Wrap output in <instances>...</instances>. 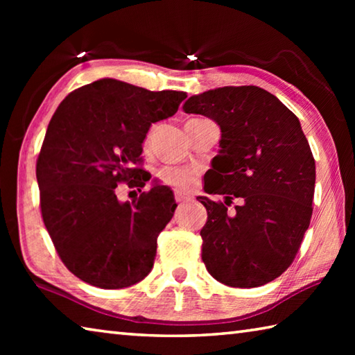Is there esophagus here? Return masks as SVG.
<instances>
[{"label": "esophagus", "mask_w": 355, "mask_h": 355, "mask_svg": "<svg viewBox=\"0 0 355 355\" xmlns=\"http://www.w3.org/2000/svg\"><path fill=\"white\" fill-rule=\"evenodd\" d=\"M175 200L177 202H188V200H191L192 197L189 196V194H186V192H182V191H175Z\"/></svg>", "instance_id": "34e87169"}]
</instances>
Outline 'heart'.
<instances>
[{
    "instance_id": "obj_1",
    "label": "heart",
    "mask_w": 355,
    "mask_h": 355,
    "mask_svg": "<svg viewBox=\"0 0 355 355\" xmlns=\"http://www.w3.org/2000/svg\"><path fill=\"white\" fill-rule=\"evenodd\" d=\"M196 178L197 171L188 169V167H164L158 172V180L161 183L183 191L191 189L196 183Z\"/></svg>"
}]
</instances>
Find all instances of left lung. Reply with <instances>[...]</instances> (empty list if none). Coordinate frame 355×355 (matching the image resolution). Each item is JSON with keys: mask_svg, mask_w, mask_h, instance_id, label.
<instances>
[{"mask_svg": "<svg viewBox=\"0 0 355 355\" xmlns=\"http://www.w3.org/2000/svg\"><path fill=\"white\" fill-rule=\"evenodd\" d=\"M220 127L208 194L197 197L208 219L200 230L202 260L220 284L255 288L284 274L310 225L315 159L299 119L257 86H225L184 101ZM236 196L242 203L227 211Z\"/></svg>", "mask_w": 355, "mask_h": 355, "instance_id": "8db88e82", "label": "left lung"}]
</instances>
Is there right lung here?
Returning <instances> with one entry per match:
<instances>
[{"label": "right lung", "mask_w": 355, "mask_h": 355, "mask_svg": "<svg viewBox=\"0 0 355 355\" xmlns=\"http://www.w3.org/2000/svg\"><path fill=\"white\" fill-rule=\"evenodd\" d=\"M186 97L103 78L70 92L51 117L35 166L42 218L62 263L86 284L117 290L152 271L156 239L177 208L172 191L153 186L122 203L116 188L146 186L147 131Z\"/></svg>", "instance_id": "1"}]
</instances>
